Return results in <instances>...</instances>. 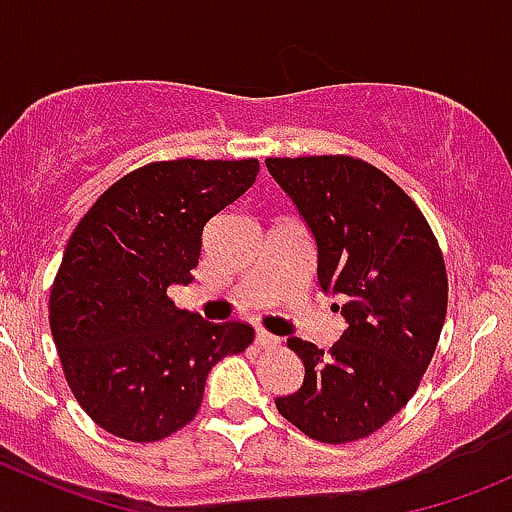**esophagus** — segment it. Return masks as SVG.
Here are the masks:
<instances>
[{
  "mask_svg": "<svg viewBox=\"0 0 512 512\" xmlns=\"http://www.w3.org/2000/svg\"><path fill=\"white\" fill-rule=\"evenodd\" d=\"M255 342H257V347H277V344H280V339H277L275 334L265 332V329H257Z\"/></svg>",
  "mask_w": 512,
  "mask_h": 512,
  "instance_id": "34e87169",
  "label": "esophagus"
}]
</instances>
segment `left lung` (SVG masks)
Returning <instances> with one entry per match:
<instances>
[{
    "instance_id": "obj_1",
    "label": "left lung",
    "mask_w": 512,
    "mask_h": 512,
    "mask_svg": "<svg viewBox=\"0 0 512 512\" xmlns=\"http://www.w3.org/2000/svg\"><path fill=\"white\" fill-rule=\"evenodd\" d=\"M265 163L312 232L317 285L344 297L347 322L329 352L287 339L304 381L277 396V411L314 441H356L404 409L431 364L448 304L443 255L414 200L374 165L349 156Z\"/></svg>"
}]
</instances>
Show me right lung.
Segmentation results:
<instances>
[{"label": "right lung", "instance_id": "1", "mask_svg": "<svg viewBox=\"0 0 512 512\" xmlns=\"http://www.w3.org/2000/svg\"><path fill=\"white\" fill-rule=\"evenodd\" d=\"M260 163L163 160L113 183L66 245L49 324L76 401L126 441H160L198 414L210 369L255 329L178 309L210 218L247 193Z\"/></svg>", "mask_w": 512, "mask_h": 512}]
</instances>
